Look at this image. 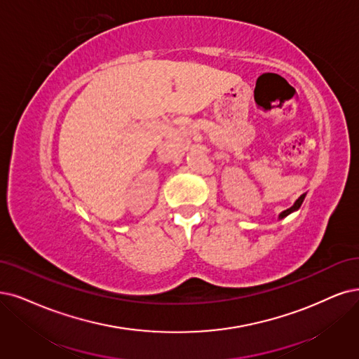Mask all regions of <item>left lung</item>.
Segmentation results:
<instances>
[{
  "instance_id": "left-lung-1",
  "label": "left lung",
  "mask_w": 359,
  "mask_h": 359,
  "mask_svg": "<svg viewBox=\"0 0 359 359\" xmlns=\"http://www.w3.org/2000/svg\"><path fill=\"white\" fill-rule=\"evenodd\" d=\"M304 196H306V194H303V195H300V198H299V200L293 204V205H291L290 208H287V210H284L283 211V213L280 215V219H284V217H287L288 215H291V213H293V211H296V210H299L300 208V205H302V203H303V200H304Z\"/></svg>"
}]
</instances>
